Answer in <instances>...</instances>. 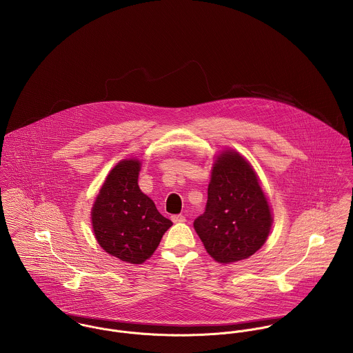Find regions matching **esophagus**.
<instances>
[{"label":"esophagus","instance_id":"34e87169","mask_svg":"<svg viewBox=\"0 0 353 353\" xmlns=\"http://www.w3.org/2000/svg\"><path fill=\"white\" fill-rule=\"evenodd\" d=\"M171 220H172L174 223H185V221H186V217H185L183 214H174V216H171Z\"/></svg>","mask_w":353,"mask_h":353}]
</instances>
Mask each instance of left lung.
<instances>
[{
  "label": "left lung",
  "instance_id": "left-lung-1",
  "mask_svg": "<svg viewBox=\"0 0 353 353\" xmlns=\"http://www.w3.org/2000/svg\"><path fill=\"white\" fill-rule=\"evenodd\" d=\"M270 225V209L250 164L238 152H223L213 164L205 212L194 220L206 252L221 263L246 259L262 248Z\"/></svg>",
  "mask_w": 353,
  "mask_h": 353
}]
</instances>
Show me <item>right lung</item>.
<instances>
[{"label":"right lung","instance_id":"add662e5","mask_svg":"<svg viewBox=\"0 0 353 353\" xmlns=\"http://www.w3.org/2000/svg\"><path fill=\"white\" fill-rule=\"evenodd\" d=\"M139 171V160L119 161L92 208V227L103 250L129 263L148 259L172 225L140 190Z\"/></svg>","mask_w":353,"mask_h":353}]
</instances>
